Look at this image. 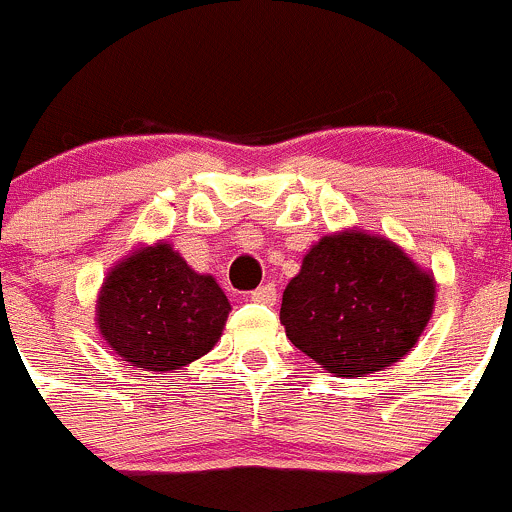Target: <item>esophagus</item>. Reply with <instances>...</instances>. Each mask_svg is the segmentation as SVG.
<instances>
[{
  "instance_id": "esophagus-1",
  "label": "esophagus",
  "mask_w": 512,
  "mask_h": 512,
  "mask_svg": "<svg viewBox=\"0 0 512 512\" xmlns=\"http://www.w3.org/2000/svg\"><path fill=\"white\" fill-rule=\"evenodd\" d=\"M276 286L273 283H266V286H258L256 291H251V301L254 303H263V306H273L276 303Z\"/></svg>"
}]
</instances>
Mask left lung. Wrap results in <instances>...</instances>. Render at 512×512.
<instances>
[{
	"instance_id": "left-lung-1",
	"label": "left lung",
	"mask_w": 512,
	"mask_h": 512,
	"mask_svg": "<svg viewBox=\"0 0 512 512\" xmlns=\"http://www.w3.org/2000/svg\"><path fill=\"white\" fill-rule=\"evenodd\" d=\"M433 278L391 241L326 236L283 291L293 346L336 376H368L416 346L433 311Z\"/></svg>"
}]
</instances>
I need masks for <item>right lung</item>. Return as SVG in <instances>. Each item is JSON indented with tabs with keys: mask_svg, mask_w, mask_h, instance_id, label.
Returning <instances> with one entry per match:
<instances>
[{
	"mask_svg": "<svg viewBox=\"0 0 512 512\" xmlns=\"http://www.w3.org/2000/svg\"><path fill=\"white\" fill-rule=\"evenodd\" d=\"M231 306L211 276L171 246L139 251L114 268L99 296V328L124 361L146 373L176 371L214 348Z\"/></svg>",
	"mask_w": 512,
	"mask_h": 512,
	"instance_id": "obj_1",
	"label": "right lung"
}]
</instances>
